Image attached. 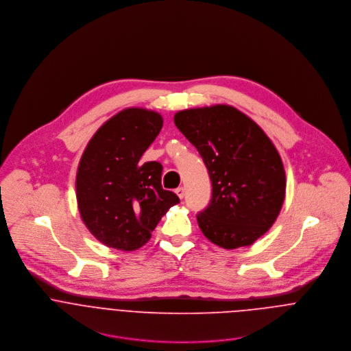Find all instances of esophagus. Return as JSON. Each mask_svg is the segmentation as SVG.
I'll use <instances>...</instances> for the list:
<instances>
[{
  "label": "esophagus",
  "instance_id": "obj_1",
  "mask_svg": "<svg viewBox=\"0 0 351 351\" xmlns=\"http://www.w3.org/2000/svg\"><path fill=\"white\" fill-rule=\"evenodd\" d=\"M176 193H177V196H178L180 199H184V196H185V189H184V188H177V189H176Z\"/></svg>",
  "mask_w": 351,
  "mask_h": 351
}]
</instances>
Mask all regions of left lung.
I'll return each mask as SVG.
<instances>
[{
  "label": "left lung",
  "instance_id": "1",
  "mask_svg": "<svg viewBox=\"0 0 351 351\" xmlns=\"http://www.w3.org/2000/svg\"><path fill=\"white\" fill-rule=\"evenodd\" d=\"M174 123L197 149L212 182L197 215L202 234L227 250L250 246L276 221L285 199V170L271 141L231 105L185 109Z\"/></svg>",
  "mask_w": 351,
  "mask_h": 351
}]
</instances>
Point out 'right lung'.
<instances>
[{"label": "right lung", "instance_id": "1", "mask_svg": "<svg viewBox=\"0 0 351 351\" xmlns=\"http://www.w3.org/2000/svg\"><path fill=\"white\" fill-rule=\"evenodd\" d=\"M162 124L154 110L127 108L101 125L81 156L78 209L88 230L108 247L141 249L169 208L180 202L162 188V165L141 162Z\"/></svg>", "mask_w": 351, "mask_h": 351}]
</instances>
